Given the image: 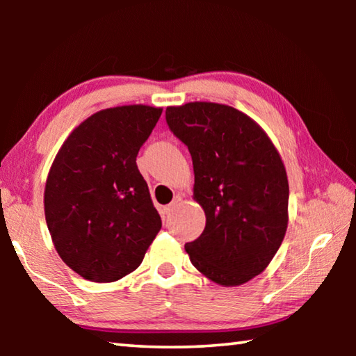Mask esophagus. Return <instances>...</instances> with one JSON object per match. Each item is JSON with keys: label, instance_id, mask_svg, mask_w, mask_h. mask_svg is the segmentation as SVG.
<instances>
[{"label": "esophagus", "instance_id": "obj_1", "mask_svg": "<svg viewBox=\"0 0 356 356\" xmlns=\"http://www.w3.org/2000/svg\"><path fill=\"white\" fill-rule=\"evenodd\" d=\"M180 202H182V195H176V196H174V200H172V202L170 204V206H166V207L163 209V210H165V213H166V215H168V213H171L172 210L176 209Z\"/></svg>", "mask_w": 356, "mask_h": 356}]
</instances>
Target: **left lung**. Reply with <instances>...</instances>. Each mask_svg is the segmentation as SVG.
Wrapping results in <instances>:
<instances>
[{
	"instance_id": "obj_1",
	"label": "left lung",
	"mask_w": 356,
	"mask_h": 356,
	"mask_svg": "<svg viewBox=\"0 0 356 356\" xmlns=\"http://www.w3.org/2000/svg\"><path fill=\"white\" fill-rule=\"evenodd\" d=\"M166 124L190 150L195 200L206 227L185 245L209 280L238 286L264 272L287 229L289 184L278 150L236 108L193 102L166 108Z\"/></svg>"
}]
</instances>
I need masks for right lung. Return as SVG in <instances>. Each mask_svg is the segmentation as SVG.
<instances>
[{
	"label": "right lung",
	"mask_w": 356,
	"mask_h": 356,
	"mask_svg": "<svg viewBox=\"0 0 356 356\" xmlns=\"http://www.w3.org/2000/svg\"><path fill=\"white\" fill-rule=\"evenodd\" d=\"M161 108L92 114L59 149L45 185V220L58 254L84 280L113 282L140 267L161 227L136 155Z\"/></svg>",
	"instance_id": "right-lung-1"
}]
</instances>
